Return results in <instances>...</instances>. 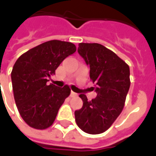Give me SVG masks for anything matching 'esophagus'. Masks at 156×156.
<instances>
[{
  "label": "esophagus",
  "mask_w": 156,
  "mask_h": 156,
  "mask_svg": "<svg viewBox=\"0 0 156 156\" xmlns=\"http://www.w3.org/2000/svg\"><path fill=\"white\" fill-rule=\"evenodd\" d=\"M77 96H78V94H77L76 93H74V92L73 91L71 92V94H70V97H71V98H76Z\"/></svg>",
  "instance_id": "1"
}]
</instances>
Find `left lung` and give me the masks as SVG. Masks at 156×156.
<instances>
[{"mask_svg": "<svg viewBox=\"0 0 156 156\" xmlns=\"http://www.w3.org/2000/svg\"><path fill=\"white\" fill-rule=\"evenodd\" d=\"M78 51L90 68L97 97L88 100L80 94L83 105L75 111V120L85 133H104L120 115L130 86L129 67L111 50L98 43H79Z\"/></svg>", "mask_w": 156, "mask_h": 156, "instance_id": "1", "label": "left lung"}]
</instances>
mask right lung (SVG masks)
<instances>
[{"label":"right lung","instance_id":"add662e5","mask_svg":"<svg viewBox=\"0 0 156 156\" xmlns=\"http://www.w3.org/2000/svg\"><path fill=\"white\" fill-rule=\"evenodd\" d=\"M76 51L72 42L46 41L20 56L13 66L12 82L20 115L30 127L45 129L53 124L71 89L48 85V78L65 58Z\"/></svg>","mask_w":156,"mask_h":156}]
</instances>
